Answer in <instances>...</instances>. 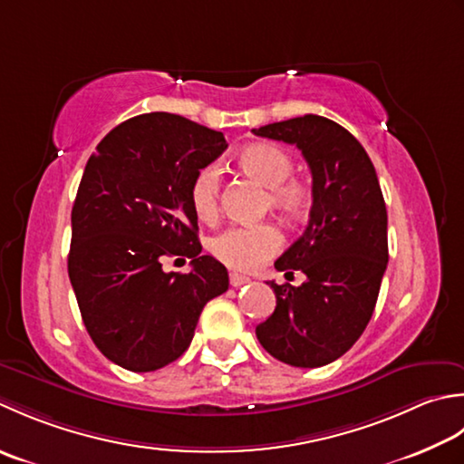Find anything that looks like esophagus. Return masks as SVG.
<instances>
[{
    "label": "esophagus",
    "instance_id": "obj_1",
    "mask_svg": "<svg viewBox=\"0 0 464 464\" xmlns=\"http://www.w3.org/2000/svg\"><path fill=\"white\" fill-rule=\"evenodd\" d=\"M248 282H250V278H248V276H244V274H238V272H230V285H232L234 288H238V286L248 285Z\"/></svg>",
    "mask_w": 464,
    "mask_h": 464
}]
</instances>
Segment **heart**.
Listing matches in <instances>:
<instances>
[{"mask_svg": "<svg viewBox=\"0 0 464 464\" xmlns=\"http://www.w3.org/2000/svg\"><path fill=\"white\" fill-rule=\"evenodd\" d=\"M236 164L244 174L268 188V204L286 214L302 218L312 206L310 186L300 178H292V158L270 141H254L244 146ZM190 204L202 222H214L220 206V172L216 166H204L190 184ZM285 236L276 224L260 222L230 226L210 240V252L234 270H256L280 250Z\"/></svg>", "mask_w": 464, "mask_h": 464, "instance_id": "obj_1", "label": "heart"}]
</instances>
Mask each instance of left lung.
Listing matches in <instances>:
<instances>
[{"label": "left lung", "instance_id": "obj_1", "mask_svg": "<svg viewBox=\"0 0 464 464\" xmlns=\"http://www.w3.org/2000/svg\"><path fill=\"white\" fill-rule=\"evenodd\" d=\"M252 131L295 144L312 174L306 230L274 262L280 272H304L306 280L268 282L276 308L256 336L280 362L324 366L361 338L376 306L389 264L381 184L361 141L333 120L306 113Z\"/></svg>", "mask_w": 464, "mask_h": 464}]
</instances>
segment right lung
I'll list each match as a JSON object with an SVG mask.
<instances>
[{
  "label": "right lung",
  "mask_w": 464,
  "mask_h": 464,
  "mask_svg": "<svg viewBox=\"0 0 464 464\" xmlns=\"http://www.w3.org/2000/svg\"><path fill=\"white\" fill-rule=\"evenodd\" d=\"M228 148L222 131L176 113L130 118L103 138L72 208L68 274L98 351L126 371L178 361L208 300L228 290V270L202 256L190 204L194 176ZM190 257L188 275L164 257Z\"/></svg>",
  "instance_id": "add662e5"
}]
</instances>
